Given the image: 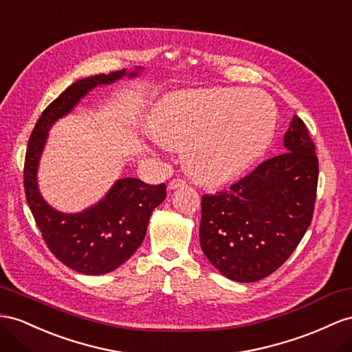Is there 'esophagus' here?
<instances>
[{
    "label": "esophagus",
    "instance_id": "34e87169",
    "mask_svg": "<svg viewBox=\"0 0 352 352\" xmlns=\"http://www.w3.org/2000/svg\"><path fill=\"white\" fill-rule=\"evenodd\" d=\"M186 186V182H183L182 178H173L169 182V184H168V187H169V190H175V188H178V187H184Z\"/></svg>",
    "mask_w": 352,
    "mask_h": 352
}]
</instances>
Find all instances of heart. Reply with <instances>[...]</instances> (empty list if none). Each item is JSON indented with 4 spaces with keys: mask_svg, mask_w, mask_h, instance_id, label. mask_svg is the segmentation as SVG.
<instances>
[{
    "mask_svg": "<svg viewBox=\"0 0 352 352\" xmlns=\"http://www.w3.org/2000/svg\"><path fill=\"white\" fill-rule=\"evenodd\" d=\"M275 105L258 90L208 87L178 90L153 110L151 137L183 153L195 182L220 186L241 177L265 155L275 133Z\"/></svg>",
    "mask_w": 352,
    "mask_h": 352,
    "instance_id": "heart-1",
    "label": "heart"
}]
</instances>
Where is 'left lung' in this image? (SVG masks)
<instances>
[{"label":"left lung","instance_id":"8db88e82","mask_svg":"<svg viewBox=\"0 0 352 352\" xmlns=\"http://www.w3.org/2000/svg\"><path fill=\"white\" fill-rule=\"evenodd\" d=\"M284 148L228 190L202 196L201 248L232 281L254 283L275 272L311 224L318 159L297 116L284 135Z\"/></svg>","mask_w":352,"mask_h":352}]
</instances>
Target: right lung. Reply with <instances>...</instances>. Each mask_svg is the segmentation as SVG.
Instances as JSON below:
<instances>
[{"label": "right lung", "instance_id": "right-lung-1", "mask_svg": "<svg viewBox=\"0 0 352 352\" xmlns=\"http://www.w3.org/2000/svg\"><path fill=\"white\" fill-rule=\"evenodd\" d=\"M126 69L82 78L67 87L43 111L28 141L23 184L26 202L41 230L44 242L58 260L85 275H102L117 269L140 248L146 236L153 210L166 197V186H151L138 178H120L95 205L82 212H60L44 201L37 170L41 153L53 123L73 108L96 86L111 85L123 77H137Z\"/></svg>", "mask_w": 352, "mask_h": 352}]
</instances>
